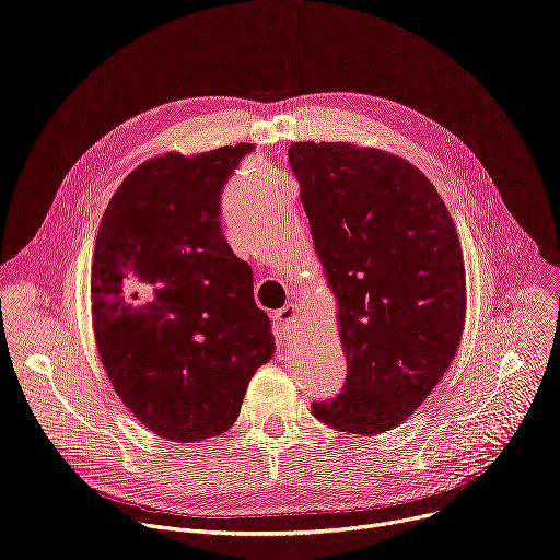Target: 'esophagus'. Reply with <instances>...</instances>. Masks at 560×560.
I'll return each mask as SVG.
<instances>
[{
    "label": "esophagus",
    "instance_id": "1",
    "mask_svg": "<svg viewBox=\"0 0 560 560\" xmlns=\"http://www.w3.org/2000/svg\"><path fill=\"white\" fill-rule=\"evenodd\" d=\"M301 314H303V307H301L299 303L290 301V303H285L281 310L275 312V322H277V324L283 328V332H285V330H290V328L299 322Z\"/></svg>",
    "mask_w": 560,
    "mask_h": 560
}]
</instances>
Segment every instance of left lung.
<instances>
[{
    "instance_id": "1",
    "label": "left lung",
    "mask_w": 560,
    "mask_h": 560,
    "mask_svg": "<svg viewBox=\"0 0 560 560\" xmlns=\"http://www.w3.org/2000/svg\"><path fill=\"white\" fill-rule=\"evenodd\" d=\"M288 159L348 359L346 387L312 404V417L350 434L389 432L432 394L463 337L456 225L432 182L387 150L294 141Z\"/></svg>"
}]
</instances>
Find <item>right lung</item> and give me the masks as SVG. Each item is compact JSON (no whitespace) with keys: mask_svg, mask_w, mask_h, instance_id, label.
<instances>
[{"mask_svg":"<svg viewBox=\"0 0 560 560\" xmlns=\"http://www.w3.org/2000/svg\"><path fill=\"white\" fill-rule=\"evenodd\" d=\"M253 143L139 164L102 217L91 266L93 332L121 404L156 436L225 432L275 354L250 266L232 255L219 195Z\"/></svg>","mask_w":560,"mask_h":560,"instance_id":"1","label":"right lung"}]
</instances>
